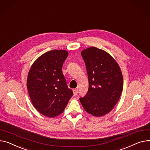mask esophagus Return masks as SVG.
I'll list each match as a JSON object with an SVG mask.
<instances>
[{
  "label": "esophagus",
  "mask_w": 150,
  "mask_h": 150,
  "mask_svg": "<svg viewBox=\"0 0 150 150\" xmlns=\"http://www.w3.org/2000/svg\"><path fill=\"white\" fill-rule=\"evenodd\" d=\"M73 92H74V96L76 95L77 93H78V89H76V88L73 89Z\"/></svg>",
  "instance_id": "34e87169"
}]
</instances>
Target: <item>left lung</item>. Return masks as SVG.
Segmentation results:
<instances>
[{
    "instance_id": "obj_1",
    "label": "left lung",
    "mask_w": 150,
    "mask_h": 150,
    "mask_svg": "<svg viewBox=\"0 0 150 150\" xmlns=\"http://www.w3.org/2000/svg\"><path fill=\"white\" fill-rule=\"evenodd\" d=\"M88 89L79 98L85 110L94 116H103L110 112L120 98L123 89V76L115 59L104 50L91 47L83 50Z\"/></svg>"
}]
</instances>
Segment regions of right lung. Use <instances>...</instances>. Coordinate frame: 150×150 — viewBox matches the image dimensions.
Instances as JSON below:
<instances>
[{
    "label": "right lung",
    "instance_id": "obj_1",
    "mask_svg": "<svg viewBox=\"0 0 150 150\" xmlns=\"http://www.w3.org/2000/svg\"><path fill=\"white\" fill-rule=\"evenodd\" d=\"M68 56L65 50H52L40 56L30 68L27 88L37 110L49 117L62 114L73 95L62 72Z\"/></svg>",
    "mask_w": 150,
    "mask_h": 150
}]
</instances>
